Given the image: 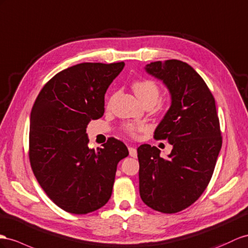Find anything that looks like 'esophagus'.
<instances>
[{
  "label": "esophagus",
  "instance_id": "obj_1",
  "mask_svg": "<svg viewBox=\"0 0 248 248\" xmlns=\"http://www.w3.org/2000/svg\"><path fill=\"white\" fill-rule=\"evenodd\" d=\"M129 153H130L131 157H137V150L135 148L130 147L129 148Z\"/></svg>",
  "mask_w": 248,
  "mask_h": 248
}]
</instances>
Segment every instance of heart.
<instances>
[{
  "label": "heart",
  "instance_id": "obj_1",
  "mask_svg": "<svg viewBox=\"0 0 248 248\" xmlns=\"http://www.w3.org/2000/svg\"><path fill=\"white\" fill-rule=\"evenodd\" d=\"M132 89H133V91H134V93L136 94V96L139 98V100H140L142 104L148 100H153L156 103L158 97H159V94H160L159 87L157 86L155 81L151 80V79L144 78V79L135 80L132 84ZM112 99H113V96L109 98L108 105L111 104ZM124 130L129 135H131L133 137H137L139 133L147 130V125L142 124L129 123L124 125Z\"/></svg>",
  "mask_w": 248,
  "mask_h": 248
}]
</instances>
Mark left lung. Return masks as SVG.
<instances>
[{"label":"left lung","mask_w":248,"mask_h":248,"mask_svg":"<svg viewBox=\"0 0 248 248\" xmlns=\"http://www.w3.org/2000/svg\"><path fill=\"white\" fill-rule=\"evenodd\" d=\"M144 69L170 94L154 137L167 139L173 150L162 158L150 144L137 149L139 194L149 207L174 214L192 205L208 186L222 147L219 118L212 92L188 63L158 61Z\"/></svg>","instance_id":"obj_1"}]
</instances>
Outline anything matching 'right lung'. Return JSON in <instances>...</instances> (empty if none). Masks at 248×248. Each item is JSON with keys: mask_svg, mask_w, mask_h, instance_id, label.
<instances>
[{"mask_svg": "<svg viewBox=\"0 0 248 248\" xmlns=\"http://www.w3.org/2000/svg\"><path fill=\"white\" fill-rule=\"evenodd\" d=\"M124 62H81L55 74L30 114L29 159L37 182L56 205L84 215L109 201L125 144L109 138L88 147L86 129L105 112V94Z\"/></svg>", "mask_w": 248, "mask_h": 248, "instance_id": "right-lung-1", "label": "right lung"}]
</instances>
